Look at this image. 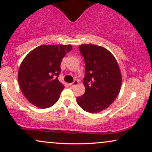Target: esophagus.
Here are the masks:
<instances>
[{
  "label": "esophagus",
  "mask_w": 152,
  "mask_h": 152,
  "mask_svg": "<svg viewBox=\"0 0 152 152\" xmlns=\"http://www.w3.org/2000/svg\"><path fill=\"white\" fill-rule=\"evenodd\" d=\"M78 82L77 81H74V82H73V83H70V84H69V86H70L71 88H74V86H76V85L78 84Z\"/></svg>",
  "instance_id": "esophagus-1"
}]
</instances>
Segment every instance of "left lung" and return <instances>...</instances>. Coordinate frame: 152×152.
Segmentation results:
<instances>
[{"label":"left lung","instance_id":"8db88e82","mask_svg":"<svg viewBox=\"0 0 152 152\" xmlns=\"http://www.w3.org/2000/svg\"><path fill=\"white\" fill-rule=\"evenodd\" d=\"M85 61V93L77 97L78 106L89 113H99L114 102L121 87L119 66L112 53L103 46H78Z\"/></svg>","mask_w":152,"mask_h":152}]
</instances>
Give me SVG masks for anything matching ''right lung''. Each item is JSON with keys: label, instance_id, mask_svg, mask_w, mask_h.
<instances>
[{"label": "right lung", "instance_id": "1", "mask_svg": "<svg viewBox=\"0 0 152 152\" xmlns=\"http://www.w3.org/2000/svg\"><path fill=\"white\" fill-rule=\"evenodd\" d=\"M72 45H41L23 58L18 73L23 94L31 104L46 109L58 102L64 88L58 79L63 58Z\"/></svg>", "mask_w": 152, "mask_h": 152}]
</instances>
